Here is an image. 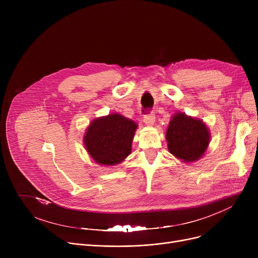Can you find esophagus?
<instances>
[{"instance_id": "obj_1", "label": "esophagus", "mask_w": 258, "mask_h": 258, "mask_svg": "<svg viewBox=\"0 0 258 258\" xmlns=\"http://www.w3.org/2000/svg\"><path fill=\"white\" fill-rule=\"evenodd\" d=\"M155 121H156V117H155L154 114H148V115H145L143 117V122L145 123V125H147V126L154 125Z\"/></svg>"}]
</instances>
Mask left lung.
Instances as JSON below:
<instances>
[{"label": "left lung", "mask_w": 258, "mask_h": 258, "mask_svg": "<svg viewBox=\"0 0 258 258\" xmlns=\"http://www.w3.org/2000/svg\"><path fill=\"white\" fill-rule=\"evenodd\" d=\"M168 151L184 163H194L204 156L210 143V131L203 120L175 113L166 130Z\"/></svg>", "instance_id": "8db88e82"}]
</instances>
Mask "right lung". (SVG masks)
Returning <instances> with one entry per match:
<instances>
[{"label": "right lung", "instance_id": "1", "mask_svg": "<svg viewBox=\"0 0 258 258\" xmlns=\"http://www.w3.org/2000/svg\"><path fill=\"white\" fill-rule=\"evenodd\" d=\"M138 127L136 122L114 113L94 119L84 135V144L95 163L114 166L132 153V143Z\"/></svg>", "mask_w": 258, "mask_h": 258}]
</instances>
